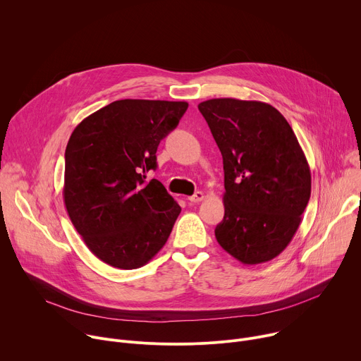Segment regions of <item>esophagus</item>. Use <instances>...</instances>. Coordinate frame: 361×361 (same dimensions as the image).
Returning <instances> with one entry per match:
<instances>
[{
    "label": "esophagus",
    "mask_w": 361,
    "mask_h": 361,
    "mask_svg": "<svg viewBox=\"0 0 361 361\" xmlns=\"http://www.w3.org/2000/svg\"><path fill=\"white\" fill-rule=\"evenodd\" d=\"M204 197H205V195H204L202 191H195L194 195L188 197V201H191V202H198V201H202Z\"/></svg>",
    "instance_id": "34e87169"
}]
</instances>
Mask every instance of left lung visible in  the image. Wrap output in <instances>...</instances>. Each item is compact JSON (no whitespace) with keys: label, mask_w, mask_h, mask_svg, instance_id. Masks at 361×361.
<instances>
[{"label":"left lung","mask_w":361,"mask_h":361,"mask_svg":"<svg viewBox=\"0 0 361 361\" xmlns=\"http://www.w3.org/2000/svg\"><path fill=\"white\" fill-rule=\"evenodd\" d=\"M198 110L224 166V219L216 238L243 264L270 262L293 240L312 194L298 140L267 102L213 98Z\"/></svg>","instance_id":"8db88e82"}]
</instances>
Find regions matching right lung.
I'll return each mask as SVG.
<instances>
[{
    "mask_svg": "<svg viewBox=\"0 0 361 361\" xmlns=\"http://www.w3.org/2000/svg\"><path fill=\"white\" fill-rule=\"evenodd\" d=\"M187 109L185 101L118 99L84 118L68 140L67 213L90 251L111 267H142L169 240L181 207L145 173L156 170L160 141Z\"/></svg>",
    "mask_w": 361,
    "mask_h": 361,
    "instance_id": "1",
    "label": "right lung"
}]
</instances>
